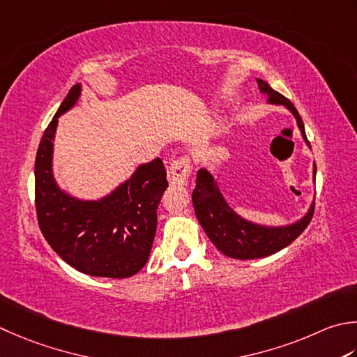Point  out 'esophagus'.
<instances>
[{"mask_svg": "<svg viewBox=\"0 0 357 357\" xmlns=\"http://www.w3.org/2000/svg\"><path fill=\"white\" fill-rule=\"evenodd\" d=\"M192 172V162L190 158L187 156H179L173 160L167 169V176H169V183L173 185L185 184L188 176H190Z\"/></svg>", "mask_w": 357, "mask_h": 357, "instance_id": "obj_1", "label": "esophagus"}]
</instances>
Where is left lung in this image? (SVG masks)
<instances>
[{
	"instance_id": "obj_1",
	"label": "left lung",
	"mask_w": 357,
	"mask_h": 357,
	"mask_svg": "<svg viewBox=\"0 0 357 357\" xmlns=\"http://www.w3.org/2000/svg\"><path fill=\"white\" fill-rule=\"evenodd\" d=\"M260 93L268 97V103L283 105L296 117L297 127L302 132L303 141L310 145L305 135L303 121L300 117L291 100L280 93L272 89L266 82L257 79ZM312 178L316 179V164H314ZM195 215L199 225L204 229L215 248L230 258L236 260H254L278 252L283 248L289 246L297 236L310 225L314 213V202L310 206L302 218L284 226H264L243 218L236 213L222 197L218 183L213 174L199 169L197 174V187L192 193Z\"/></svg>"
}]
</instances>
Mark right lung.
<instances>
[{
  "mask_svg": "<svg viewBox=\"0 0 357 357\" xmlns=\"http://www.w3.org/2000/svg\"><path fill=\"white\" fill-rule=\"evenodd\" d=\"M82 94L77 83L41 137L35 158V207L41 234L63 261L93 277L127 278L150 257L158 206L169 187L162 160L139 165L131 176L100 199H80L61 190L52 172L59 117Z\"/></svg>",
  "mask_w": 357,
  "mask_h": 357,
  "instance_id": "right-lung-1",
  "label": "right lung"
}]
</instances>
